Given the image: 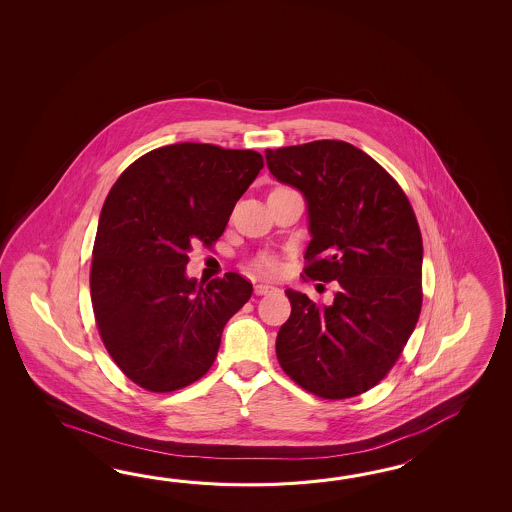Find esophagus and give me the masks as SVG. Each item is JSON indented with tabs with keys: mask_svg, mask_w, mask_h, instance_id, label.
Masks as SVG:
<instances>
[{
	"mask_svg": "<svg viewBox=\"0 0 512 512\" xmlns=\"http://www.w3.org/2000/svg\"><path fill=\"white\" fill-rule=\"evenodd\" d=\"M276 287L274 285H269V283H258V285H254V293L261 296V294H269L274 291Z\"/></svg>",
	"mask_w": 512,
	"mask_h": 512,
	"instance_id": "1",
	"label": "esophagus"
}]
</instances>
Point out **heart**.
Returning a JSON list of instances; mask_svg holds the SVG:
<instances>
[{"mask_svg":"<svg viewBox=\"0 0 512 512\" xmlns=\"http://www.w3.org/2000/svg\"><path fill=\"white\" fill-rule=\"evenodd\" d=\"M256 267L261 272H265V274H274V272H278V269H280V263H278L276 258H272V256H261L256 261Z\"/></svg>","mask_w":512,"mask_h":512,"instance_id":"heart-1","label":"heart"}]
</instances>
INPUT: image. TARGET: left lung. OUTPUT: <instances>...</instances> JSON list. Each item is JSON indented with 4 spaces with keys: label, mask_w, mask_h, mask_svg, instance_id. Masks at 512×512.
I'll list each match as a JSON object with an SVG mask.
<instances>
[{
    "label": "left lung",
    "mask_w": 512,
    "mask_h": 512,
    "mask_svg": "<svg viewBox=\"0 0 512 512\" xmlns=\"http://www.w3.org/2000/svg\"><path fill=\"white\" fill-rule=\"evenodd\" d=\"M267 168L307 205L305 278L338 283L331 305L287 289L276 357L307 392L346 399L392 370L421 313L423 240L401 186L344 141L265 150Z\"/></svg>",
    "instance_id": "8db88e82"
}]
</instances>
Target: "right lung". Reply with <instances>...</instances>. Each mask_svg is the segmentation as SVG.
Masks as SVG:
<instances>
[{
    "label": "right lung",
    "instance_id": "right-lung-1",
    "mask_svg": "<svg viewBox=\"0 0 512 512\" xmlns=\"http://www.w3.org/2000/svg\"><path fill=\"white\" fill-rule=\"evenodd\" d=\"M263 168L252 150L181 142L142 155L113 185L98 218L91 302L98 331L124 375L150 392L203 377L223 327L251 298L236 272L197 282L192 243L212 245Z\"/></svg>",
    "mask_w": 512,
    "mask_h": 512
}]
</instances>
